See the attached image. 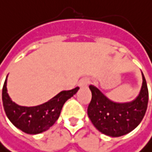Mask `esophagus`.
I'll list each match as a JSON object with an SVG mask.
<instances>
[{
	"label": "esophagus",
	"instance_id": "obj_1",
	"mask_svg": "<svg viewBox=\"0 0 152 152\" xmlns=\"http://www.w3.org/2000/svg\"><path fill=\"white\" fill-rule=\"evenodd\" d=\"M88 83H89V80H88L87 78H82V79L79 81L78 86H79L80 87H86V86H87Z\"/></svg>",
	"mask_w": 152,
	"mask_h": 152
}]
</instances>
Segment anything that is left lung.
Listing matches in <instances>:
<instances>
[{
    "label": "left lung",
    "instance_id": "1",
    "mask_svg": "<svg viewBox=\"0 0 152 152\" xmlns=\"http://www.w3.org/2000/svg\"><path fill=\"white\" fill-rule=\"evenodd\" d=\"M142 85L138 96L126 103L113 102L96 86H89L92 99L87 114L99 132L107 136L120 137L131 132L142 121L148 106L149 92L142 72Z\"/></svg>",
    "mask_w": 152,
    "mask_h": 152
}]
</instances>
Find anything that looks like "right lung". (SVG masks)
<instances>
[{"mask_svg": "<svg viewBox=\"0 0 152 152\" xmlns=\"http://www.w3.org/2000/svg\"><path fill=\"white\" fill-rule=\"evenodd\" d=\"M7 77L2 88V104L5 113L15 127L28 134H38L48 130L58 119L64 104L79 89L75 87L72 90L61 91L39 105L21 106L10 99L7 90Z\"/></svg>", "mask_w": 152, "mask_h": 152, "instance_id": "add662e5", "label": "right lung"}]
</instances>
